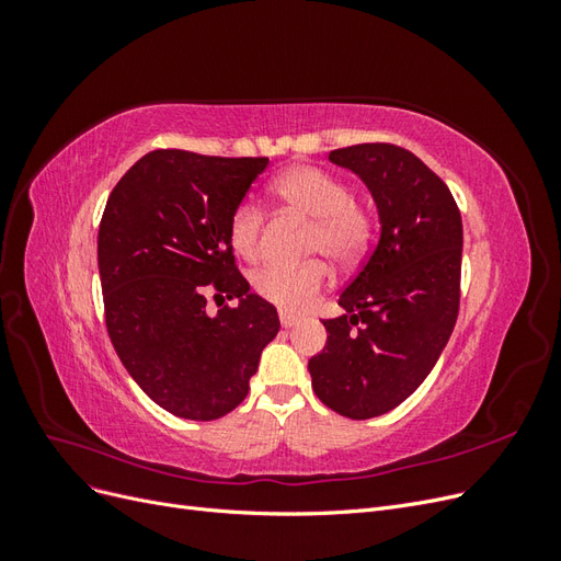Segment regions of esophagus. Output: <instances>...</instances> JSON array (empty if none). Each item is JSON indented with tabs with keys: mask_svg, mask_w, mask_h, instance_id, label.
I'll return each mask as SVG.
<instances>
[{
	"mask_svg": "<svg viewBox=\"0 0 561 561\" xmlns=\"http://www.w3.org/2000/svg\"><path fill=\"white\" fill-rule=\"evenodd\" d=\"M299 322V318L295 313H287V311H280V325L283 328H295Z\"/></svg>",
	"mask_w": 561,
	"mask_h": 561,
	"instance_id": "obj_1",
	"label": "esophagus"
}]
</instances>
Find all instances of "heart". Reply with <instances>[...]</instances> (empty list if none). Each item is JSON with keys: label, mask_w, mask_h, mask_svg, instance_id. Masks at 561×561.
I'll use <instances>...</instances> for the list:
<instances>
[{"label": "heart", "mask_w": 561, "mask_h": 561, "mask_svg": "<svg viewBox=\"0 0 561 561\" xmlns=\"http://www.w3.org/2000/svg\"><path fill=\"white\" fill-rule=\"evenodd\" d=\"M271 190L287 208L313 219L307 254L328 257L334 266H351L369 248L375 219L351 186L325 168L295 165L278 175ZM264 213L260 206L243 201L229 217V243L245 260H254L262 245ZM328 283V266L311 260L299 266H264L252 278V287L262 299L283 311H301L316 299Z\"/></svg>", "instance_id": "heart-1"}]
</instances>
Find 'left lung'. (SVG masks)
<instances>
[{
	"instance_id": "8db88e82",
	"label": "left lung",
	"mask_w": 561,
	"mask_h": 561,
	"mask_svg": "<svg viewBox=\"0 0 561 561\" xmlns=\"http://www.w3.org/2000/svg\"><path fill=\"white\" fill-rule=\"evenodd\" d=\"M377 203L381 236L344 287V316L322 320L328 344L309 360L322 404L348 419L396 410L435 367L461 301L463 225L449 186L412 151L365 142L330 151Z\"/></svg>"
}]
</instances>
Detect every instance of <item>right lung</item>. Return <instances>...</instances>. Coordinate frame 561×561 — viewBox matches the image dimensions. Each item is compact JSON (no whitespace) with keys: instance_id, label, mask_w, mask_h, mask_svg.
Instances as JSON below:
<instances>
[{"instance_id":"obj_1","label":"right lung","mask_w":561,"mask_h":561,"mask_svg":"<svg viewBox=\"0 0 561 561\" xmlns=\"http://www.w3.org/2000/svg\"><path fill=\"white\" fill-rule=\"evenodd\" d=\"M266 163L154 149L116 182L100 219L98 268L114 351L135 383L180 419L236 410L280 330L274 304L250 293L227 233ZM210 294L237 304L210 317Z\"/></svg>"}]
</instances>
